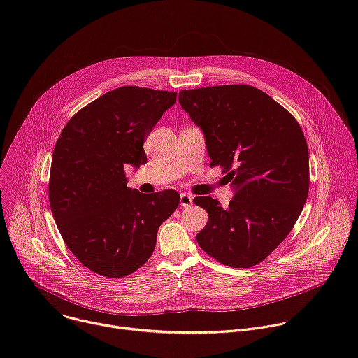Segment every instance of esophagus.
Returning <instances> with one entry per match:
<instances>
[{
    "instance_id": "1",
    "label": "esophagus",
    "mask_w": 358,
    "mask_h": 358,
    "mask_svg": "<svg viewBox=\"0 0 358 358\" xmlns=\"http://www.w3.org/2000/svg\"><path fill=\"white\" fill-rule=\"evenodd\" d=\"M180 206L182 208H188L192 206V195L187 194V192H182L180 194Z\"/></svg>"
}]
</instances>
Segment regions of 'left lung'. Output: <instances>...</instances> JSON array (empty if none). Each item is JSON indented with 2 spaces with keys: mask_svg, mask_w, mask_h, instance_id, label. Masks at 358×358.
Returning a JSON list of instances; mask_svg holds the SVG:
<instances>
[{
  "mask_svg": "<svg viewBox=\"0 0 358 358\" xmlns=\"http://www.w3.org/2000/svg\"><path fill=\"white\" fill-rule=\"evenodd\" d=\"M181 108L206 136L211 167L221 166L235 195L224 210L194 198L208 213L198 245L222 265H258L294 227L309 194V150L297 120L249 85L181 90Z\"/></svg>",
  "mask_w": 358,
  "mask_h": 358,
  "instance_id": "obj_1",
  "label": "left lung"
}]
</instances>
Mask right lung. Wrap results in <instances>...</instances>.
<instances>
[{
	"label": "right lung",
	"instance_id": "right-lung-1",
	"mask_svg": "<svg viewBox=\"0 0 358 358\" xmlns=\"http://www.w3.org/2000/svg\"><path fill=\"white\" fill-rule=\"evenodd\" d=\"M177 92L122 86L80 109L52 155L49 203L76 259L106 278L129 276L156 248L160 225L180 195H144L127 187L124 166L145 164L144 138L176 103Z\"/></svg>",
	"mask_w": 358,
	"mask_h": 358
}]
</instances>
